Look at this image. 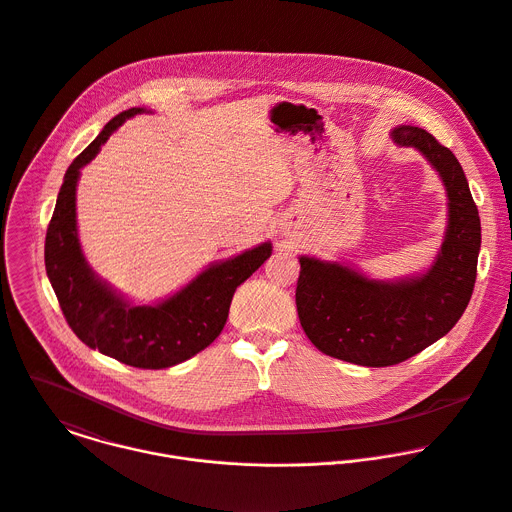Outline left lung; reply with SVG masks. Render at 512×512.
Returning a JSON list of instances; mask_svg holds the SVG:
<instances>
[{"mask_svg":"<svg viewBox=\"0 0 512 512\" xmlns=\"http://www.w3.org/2000/svg\"><path fill=\"white\" fill-rule=\"evenodd\" d=\"M397 147L417 149L447 190V228L423 274L373 280L363 272L300 256L296 306L310 341L330 357L387 367L441 340L463 316L477 280L481 218L457 157L419 127L391 131Z\"/></svg>","mask_w":512,"mask_h":512,"instance_id":"8db88e82","label":"left lung"}]
</instances>
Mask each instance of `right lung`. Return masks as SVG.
<instances>
[{
  "label": "right lung",
  "instance_id": "add662e5",
  "mask_svg": "<svg viewBox=\"0 0 512 512\" xmlns=\"http://www.w3.org/2000/svg\"><path fill=\"white\" fill-rule=\"evenodd\" d=\"M141 113L149 111L133 107L111 119L65 172L45 236V270L69 328L85 345L133 367L165 369L190 359L220 336L236 288L270 258L272 244L262 242L206 266L186 286L153 306H135L103 282L81 250L77 180L107 139Z\"/></svg>",
  "mask_w": 512,
  "mask_h": 512
}]
</instances>
